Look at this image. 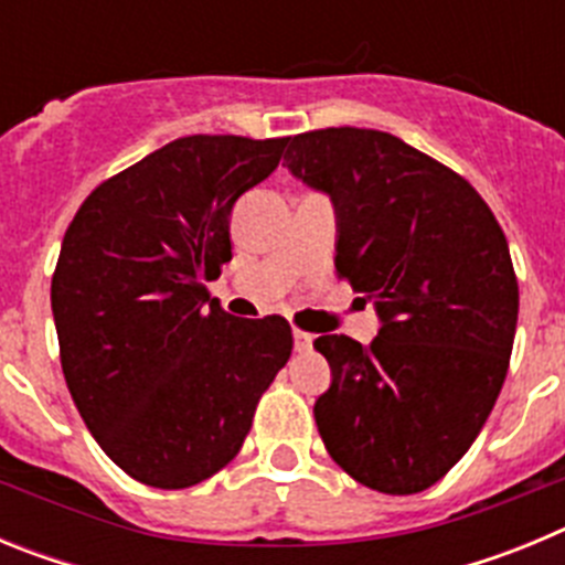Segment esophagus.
Listing matches in <instances>:
<instances>
[{
    "instance_id": "34e87169",
    "label": "esophagus",
    "mask_w": 565,
    "mask_h": 565,
    "mask_svg": "<svg viewBox=\"0 0 565 565\" xmlns=\"http://www.w3.org/2000/svg\"><path fill=\"white\" fill-rule=\"evenodd\" d=\"M294 348H297L299 353L311 351V348H313V337H311V333H306V331H294Z\"/></svg>"
}]
</instances>
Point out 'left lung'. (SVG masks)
Returning a JSON list of instances; mask_svg holds the SVG:
<instances>
[{
    "mask_svg": "<svg viewBox=\"0 0 565 565\" xmlns=\"http://www.w3.org/2000/svg\"><path fill=\"white\" fill-rule=\"evenodd\" d=\"M294 178L337 206V274L371 299L379 337L313 342L331 387L313 404L333 461L384 495L441 481L507 379L518 277L507 237L461 174L391 132L288 138Z\"/></svg>",
    "mask_w": 565,
    "mask_h": 565,
    "instance_id": "left-lung-1",
    "label": "left lung"
}]
</instances>
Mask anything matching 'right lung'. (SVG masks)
<instances>
[{
  "label": "right lung",
  "instance_id": "add662e5",
  "mask_svg": "<svg viewBox=\"0 0 565 565\" xmlns=\"http://www.w3.org/2000/svg\"><path fill=\"white\" fill-rule=\"evenodd\" d=\"M286 141L178 138L93 189L64 232L50 306L70 396L147 487H194L226 467L291 356L286 319H237L203 286L232 259L234 203Z\"/></svg>",
  "mask_w": 565,
  "mask_h": 565
}]
</instances>
